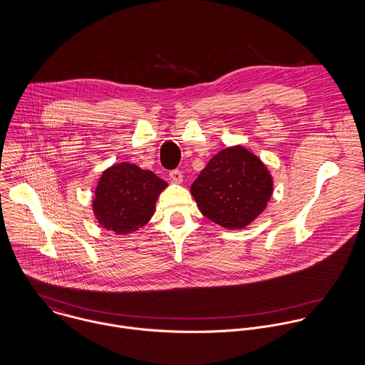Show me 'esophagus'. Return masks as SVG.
I'll list each match as a JSON object with an SVG mask.
<instances>
[{
    "label": "esophagus",
    "mask_w": 365,
    "mask_h": 365,
    "mask_svg": "<svg viewBox=\"0 0 365 365\" xmlns=\"http://www.w3.org/2000/svg\"><path fill=\"white\" fill-rule=\"evenodd\" d=\"M169 176H170V179H172L173 182H176V183H180V182H182V179H183V175H182V172H180L179 169H173V170H170Z\"/></svg>",
    "instance_id": "1"
}]
</instances>
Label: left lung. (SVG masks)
<instances>
[{"mask_svg": "<svg viewBox=\"0 0 365 365\" xmlns=\"http://www.w3.org/2000/svg\"><path fill=\"white\" fill-rule=\"evenodd\" d=\"M190 190L207 219L225 228H244L267 207L272 178L255 155L234 146L210 159Z\"/></svg>", "mask_w": 365, "mask_h": 365, "instance_id": "left-lung-1", "label": "left lung"}]
</instances>
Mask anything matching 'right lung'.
<instances>
[{
	"label": "right lung",
	"mask_w": 365,
	"mask_h": 365,
	"mask_svg": "<svg viewBox=\"0 0 365 365\" xmlns=\"http://www.w3.org/2000/svg\"><path fill=\"white\" fill-rule=\"evenodd\" d=\"M166 186L165 180L137 165H114L98 180L94 215L104 228L117 234L137 231L152 217L156 199Z\"/></svg>",
	"instance_id": "right-lung-1"
}]
</instances>
